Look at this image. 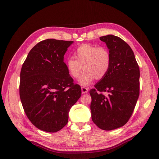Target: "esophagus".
Here are the masks:
<instances>
[{"label": "esophagus", "instance_id": "34e87169", "mask_svg": "<svg viewBox=\"0 0 159 159\" xmlns=\"http://www.w3.org/2000/svg\"><path fill=\"white\" fill-rule=\"evenodd\" d=\"M88 90H89V89L85 87H81V92L83 94H85V93H88Z\"/></svg>", "mask_w": 159, "mask_h": 159}]
</instances>
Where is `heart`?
<instances>
[{
    "mask_svg": "<svg viewBox=\"0 0 159 159\" xmlns=\"http://www.w3.org/2000/svg\"><path fill=\"white\" fill-rule=\"evenodd\" d=\"M74 56L75 59L69 58L67 60V70L72 78H78L84 68V71L78 80L82 86L89 85L95 78L103 79L111 69V54L105 47L83 44L75 49Z\"/></svg>",
    "mask_w": 159,
    "mask_h": 159,
    "instance_id": "b5f03b06",
    "label": "heart"
}]
</instances>
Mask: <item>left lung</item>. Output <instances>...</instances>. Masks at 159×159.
<instances>
[{"instance_id": "obj_1", "label": "left lung", "mask_w": 159, "mask_h": 159, "mask_svg": "<svg viewBox=\"0 0 159 159\" xmlns=\"http://www.w3.org/2000/svg\"><path fill=\"white\" fill-rule=\"evenodd\" d=\"M100 39L109 50L111 66L106 76L90 90V111L93 122L110 131L124 125L133 114L139 96L140 70L132 49L124 40L113 35Z\"/></svg>"}]
</instances>
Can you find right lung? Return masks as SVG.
Segmentation results:
<instances>
[{"label":"right lung","mask_w":159,"mask_h":159,"mask_svg":"<svg viewBox=\"0 0 159 159\" xmlns=\"http://www.w3.org/2000/svg\"><path fill=\"white\" fill-rule=\"evenodd\" d=\"M74 41L48 39L28 53L20 74L19 94L25 112L39 129L55 133L68 123L70 108L81 95L64 63Z\"/></svg>","instance_id":"obj_1"}]
</instances>
